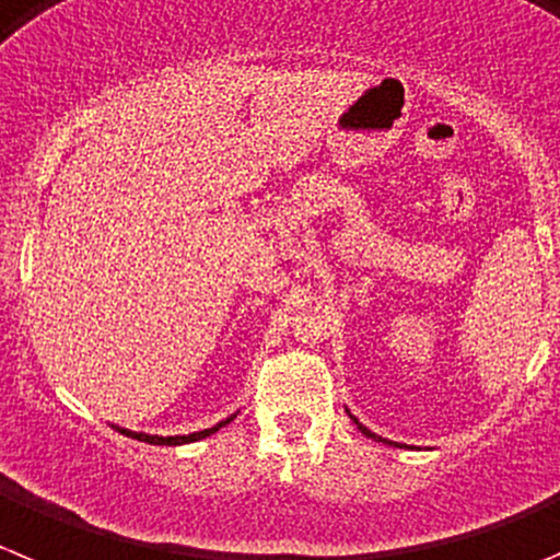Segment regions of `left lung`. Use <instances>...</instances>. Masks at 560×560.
Here are the masks:
<instances>
[{"label": "left lung", "instance_id": "1", "mask_svg": "<svg viewBox=\"0 0 560 560\" xmlns=\"http://www.w3.org/2000/svg\"><path fill=\"white\" fill-rule=\"evenodd\" d=\"M347 413H350V410H347ZM350 419H352V422H355V424H358V430H361V433H363V435H366V439H374V441H383V444H394V441H386V439H383V435H374V433H372V430H369V428H363V424H361V422H358V419H355V417H352V413H350ZM394 447H399V444H394Z\"/></svg>", "mask_w": 560, "mask_h": 560}]
</instances>
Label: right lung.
<instances>
[{
  "instance_id": "add662e5",
  "label": "right lung",
  "mask_w": 560,
  "mask_h": 560,
  "mask_svg": "<svg viewBox=\"0 0 560 560\" xmlns=\"http://www.w3.org/2000/svg\"><path fill=\"white\" fill-rule=\"evenodd\" d=\"M233 419H235V413H233V417L224 419V422L213 424V428L199 430V433H188V435H150V433H136V430H127V428H116V430H119V433H125V435H130V439H136V441H147V444H158V447H177V444H191V441L205 439V435H213L219 428H224V424L233 422Z\"/></svg>"
}]
</instances>
